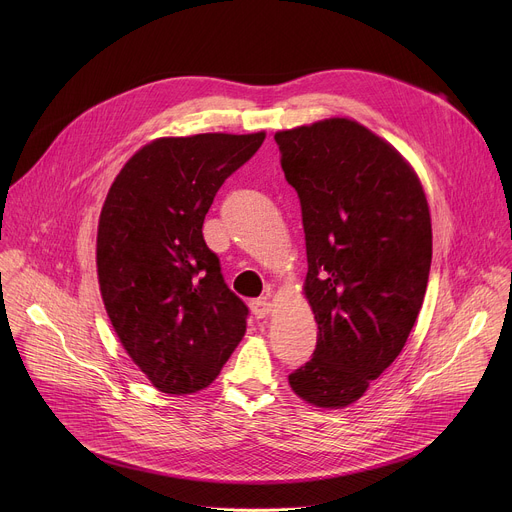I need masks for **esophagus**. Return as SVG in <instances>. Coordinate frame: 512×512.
<instances>
[{
    "label": "esophagus",
    "instance_id": "1",
    "mask_svg": "<svg viewBox=\"0 0 512 512\" xmlns=\"http://www.w3.org/2000/svg\"><path fill=\"white\" fill-rule=\"evenodd\" d=\"M251 312H253V316L255 318H265V316H269L271 314V304L265 300V298H261V300H253L251 302Z\"/></svg>",
    "mask_w": 512,
    "mask_h": 512
}]
</instances>
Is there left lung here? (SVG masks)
Listing matches in <instances>:
<instances>
[{
    "label": "left lung",
    "mask_w": 512,
    "mask_h": 512,
    "mask_svg": "<svg viewBox=\"0 0 512 512\" xmlns=\"http://www.w3.org/2000/svg\"><path fill=\"white\" fill-rule=\"evenodd\" d=\"M306 233L314 356L289 375L304 401L342 409L403 350L423 304L431 218L423 186L391 143L332 117L277 131Z\"/></svg>",
    "instance_id": "obj_1"
}]
</instances>
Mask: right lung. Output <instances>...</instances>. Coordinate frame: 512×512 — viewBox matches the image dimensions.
Returning a JSON list of instances; mask_svg holds the SVG:
<instances>
[{
	"label": "right lung",
	"mask_w": 512,
	"mask_h": 512,
	"mask_svg": "<svg viewBox=\"0 0 512 512\" xmlns=\"http://www.w3.org/2000/svg\"><path fill=\"white\" fill-rule=\"evenodd\" d=\"M263 139L265 131L160 137L131 156L105 198L97 231L105 310L162 393L208 387L245 336L249 308L225 283L202 223Z\"/></svg>",
	"instance_id": "right-lung-1"
}]
</instances>
